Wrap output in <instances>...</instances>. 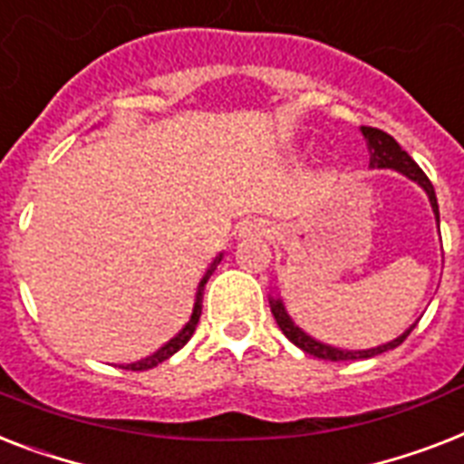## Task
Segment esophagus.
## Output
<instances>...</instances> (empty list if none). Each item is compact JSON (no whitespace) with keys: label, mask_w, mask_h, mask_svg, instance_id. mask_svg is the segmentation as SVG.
<instances>
[{"label":"esophagus","mask_w":464,"mask_h":464,"mask_svg":"<svg viewBox=\"0 0 464 464\" xmlns=\"http://www.w3.org/2000/svg\"><path fill=\"white\" fill-rule=\"evenodd\" d=\"M269 233L271 228L266 221L255 219V221H245V224L240 226L238 236L240 238H265V236H269Z\"/></svg>","instance_id":"1"}]
</instances>
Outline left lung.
<instances>
[{
	"instance_id": "obj_1",
	"label": "left lung",
	"mask_w": 464,
	"mask_h": 464,
	"mask_svg": "<svg viewBox=\"0 0 464 464\" xmlns=\"http://www.w3.org/2000/svg\"><path fill=\"white\" fill-rule=\"evenodd\" d=\"M364 135V140H367V150H369V169H391V171H398L402 173L405 179L415 180L417 186L427 193L429 198V205L434 209V217H436V224H439V202H436V193H434V186H431V180L427 179V173L421 171L420 167L415 164V160L410 157L405 150H402L398 142L391 138L389 133H383L379 128H369L362 126L360 128ZM269 304H271V314L276 319L278 329L284 331L285 338L291 343H295L297 348H303L304 353H310L314 357H322V360H331V362H343V360H364V357H374V355H382L386 350H393L398 348L405 338L410 336V331L415 329L417 322L405 329L398 338L393 341L383 343V345H376V348H367V350H345V348H336V345H329V343H322L317 338H312L310 334H304L293 317L288 314L285 310L284 300L281 295H271L269 297Z\"/></svg>"
}]
</instances>
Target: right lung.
I'll return each instance as SVG.
<instances>
[{
    "instance_id": "add662e5",
    "label": "right lung",
    "mask_w": 464,
    "mask_h": 464,
    "mask_svg": "<svg viewBox=\"0 0 464 464\" xmlns=\"http://www.w3.org/2000/svg\"><path fill=\"white\" fill-rule=\"evenodd\" d=\"M221 259H224V252H219L217 257H214V262L209 266H207L205 276L199 278V285H198V293H195V303H193V314H190V319H188V324L183 326V329L176 334V336L171 338V341L164 345V348H160L154 355L145 357V360H138V362H130L126 364V369H133V372H142V369H152L157 367V364H161L164 360H169V357L173 355V353H179L183 345H186L188 341H190V336L195 334V326H198L199 322V314H202V293H205V284L209 281V276L214 274V269L221 265Z\"/></svg>"
}]
</instances>
